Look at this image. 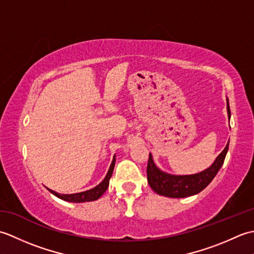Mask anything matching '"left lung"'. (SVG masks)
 Instances as JSON below:
<instances>
[{
	"mask_svg": "<svg viewBox=\"0 0 254 254\" xmlns=\"http://www.w3.org/2000/svg\"><path fill=\"white\" fill-rule=\"evenodd\" d=\"M227 112L228 118H230V109L227 99ZM229 141L226 145L224 150L220 153L217 158L215 159L212 166L202 172L194 175L186 176H176L170 175L167 172L161 171L157 166L155 165L152 154H149L148 164H147V180L150 188L159 194V195L167 197H187L197 194L204 190L212 180L217 175L220 167L223 166L226 154L228 152Z\"/></svg>",
	"mask_w": 254,
	"mask_h": 254,
	"instance_id": "left-lung-1",
	"label": "left lung"
}]
</instances>
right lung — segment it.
Wrapping results in <instances>:
<instances>
[{
	"label": "right lung",
	"mask_w": 254,
	"mask_h": 254,
	"mask_svg": "<svg viewBox=\"0 0 254 254\" xmlns=\"http://www.w3.org/2000/svg\"><path fill=\"white\" fill-rule=\"evenodd\" d=\"M115 164H116V156L112 159V163L110 165V168L108 170V174L106 175L105 179L102 180L98 186L90 189V190L84 191V192H79V193H73V194H60L56 191H52L50 189H48L52 194H55L56 196L59 198L63 199V201L66 202H73V203H83V202H90V201H96L98 199L102 194L106 192V190L109 187V180L112 176L113 168H115Z\"/></svg>",
	"instance_id": "1"
}]
</instances>
